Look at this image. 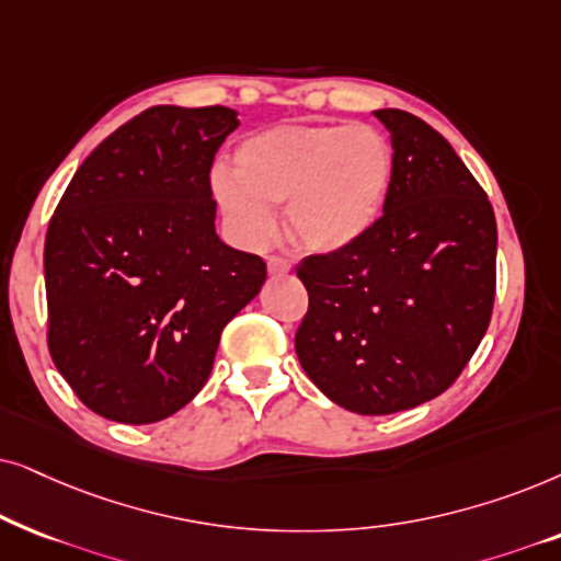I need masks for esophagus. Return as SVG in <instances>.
<instances>
[{
	"label": "esophagus",
	"instance_id": "esophagus-1",
	"mask_svg": "<svg viewBox=\"0 0 561 561\" xmlns=\"http://www.w3.org/2000/svg\"><path fill=\"white\" fill-rule=\"evenodd\" d=\"M266 266H268V274H272V276H282V274H287L289 268H293V264H289L285 256H268Z\"/></svg>",
	"mask_w": 561,
	"mask_h": 561
}]
</instances>
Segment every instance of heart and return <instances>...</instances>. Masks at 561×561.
<instances>
[{"label": "heart", "mask_w": 561, "mask_h": 561, "mask_svg": "<svg viewBox=\"0 0 561 561\" xmlns=\"http://www.w3.org/2000/svg\"><path fill=\"white\" fill-rule=\"evenodd\" d=\"M392 146L369 125H289L261 130L236 151V169L215 167V203L245 245L287 230L310 251H339L375 226L390 194Z\"/></svg>", "instance_id": "heart-1"}]
</instances>
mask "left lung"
I'll return each mask as SVG.
<instances>
[{
  "label": "left lung",
  "instance_id": "1",
  "mask_svg": "<svg viewBox=\"0 0 561 561\" xmlns=\"http://www.w3.org/2000/svg\"><path fill=\"white\" fill-rule=\"evenodd\" d=\"M375 115L394 151L382 218L358 241L297 264L310 297L297 358L325 398L358 415L400 413L449 390L495 302L488 194L421 117Z\"/></svg>",
  "mask_w": 561,
  "mask_h": 561
}]
</instances>
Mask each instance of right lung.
<instances>
[{"instance_id": "add662e5", "label": "right lung", "mask_w": 561, "mask_h": 561, "mask_svg": "<svg viewBox=\"0 0 561 561\" xmlns=\"http://www.w3.org/2000/svg\"><path fill=\"white\" fill-rule=\"evenodd\" d=\"M230 107L156 104L81 163L46 233L48 351L77 398L117 423L182 410L220 333L266 282L215 233L210 169Z\"/></svg>"}]
</instances>
